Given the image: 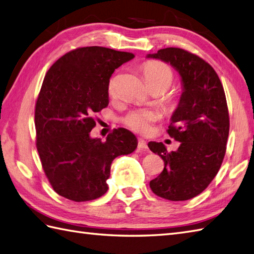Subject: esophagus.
Wrapping results in <instances>:
<instances>
[{
  "mask_svg": "<svg viewBox=\"0 0 254 254\" xmlns=\"http://www.w3.org/2000/svg\"><path fill=\"white\" fill-rule=\"evenodd\" d=\"M137 148L139 149V150H143V152H145V150H147V144H146V142L144 141V139H142V138H139L138 139V143H137Z\"/></svg>",
  "mask_w": 254,
  "mask_h": 254,
  "instance_id": "obj_1",
  "label": "esophagus"
}]
</instances>
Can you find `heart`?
Masks as SVG:
<instances>
[{
  "label": "heart",
  "mask_w": 254,
  "mask_h": 254,
  "mask_svg": "<svg viewBox=\"0 0 254 254\" xmlns=\"http://www.w3.org/2000/svg\"><path fill=\"white\" fill-rule=\"evenodd\" d=\"M143 74L145 82L148 87H161L163 89H168L172 82H174V73L171 68L165 63L159 61H148L143 65ZM108 91L111 96L117 93L116 78L110 79ZM158 119V113L150 109H136L132 110L123 118V123L127 127L135 132H147L150 126Z\"/></svg>",
  "instance_id": "1"
}]
</instances>
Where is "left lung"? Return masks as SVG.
<instances>
[{"instance_id": "8db88e82", "label": "left lung", "mask_w": 254, "mask_h": 254, "mask_svg": "<svg viewBox=\"0 0 254 254\" xmlns=\"http://www.w3.org/2000/svg\"><path fill=\"white\" fill-rule=\"evenodd\" d=\"M146 58L169 63L179 73L182 85L168 128L180 146L168 153L163 143H148L149 149L165 163L149 187L160 197L186 201L202 193L222 166L229 133L225 91L214 68L193 53L166 48Z\"/></svg>"}]
</instances>
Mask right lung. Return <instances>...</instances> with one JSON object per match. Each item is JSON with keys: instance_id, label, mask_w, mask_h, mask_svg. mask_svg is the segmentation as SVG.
<instances>
[{"instance_id": "obj_1", "label": "right lung", "mask_w": 254, "mask_h": 254, "mask_svg": "<svg viewBox=\"0 0 254 254\" xmlns=\"http://www.w3.org/2000/svg\"><path fill=\"white\" fill-rule=\"evenodd\" d=\"M133 58L130 52L109 48H78L47 72L35 110L37 149L59 195L74 202L104 195L113 159L136 149L137 138L123 127L105 142L90 137L94 113L109 104L112 73Z\"/></svg>"}]
</instances>
